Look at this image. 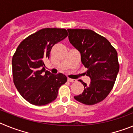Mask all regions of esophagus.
<instances>
[{"mask_svg":"<svg viewBox=\"0 0 133 133\" xmlns=\"http://www.w3.org/2000/svg\"><path fill=\"white\" fill-rule=\"evenodd\" d=\"M68 80L69 81H70V82H72V83H75V82L77 81V80L76 79H71V78H68Z\"/></svg>","mask_w":133,"mask_h":133,"instance_id":"34e87169","label":"esophagus"}]
</instances>
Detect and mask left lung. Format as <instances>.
<instances>
[{
    "label": "left lung",
    "mask_w": 133,
    "mask_h": 133,
    "mask_svg": "<svg viewBox=\"0 0 133 133\" xmlns=\"http://www.w3.org/2000/svg\"><path fill=\"white\" fill-rule=\"evenodd\" d=\"M69 40L81 54L82 64L87 68L85 74L91 79L81 94L74 99L92 105L107 97L113 89L119 70L117 52L111 43L91 30L68 29Z\"/></svg>",
    "instance_id": "1"
}]
</instances>
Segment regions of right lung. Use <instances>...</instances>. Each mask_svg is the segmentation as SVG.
<instances>
[{"mask_svg": "<svg viewBox=\"0 0 133 133\" xmlns=\"http://www.w3.org/2000/svg\"><path fill=\"white\" fill-rule=\"evenodd\" d=\"M62 28H44L19 44L12 60L14 83L20 94L32 105H45L57 98L58 89L68 78L45 69L44 60L50 58L55 44L68 36Z\"/></svg>", "mask_w": 133, "mask_h": 133, "instance_id": "obj_1", "label": "right lung"}]
</instances>
